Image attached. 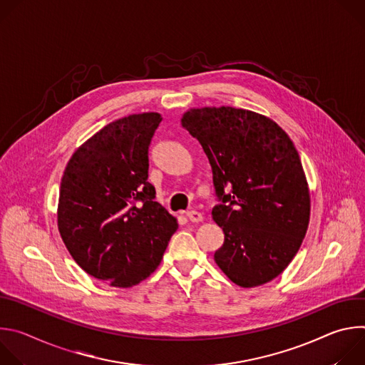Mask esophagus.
I'll use <instances>...</instances> for the list:
<instances>
[{"instance_id":"34e87169","label":"esophagus","mask_w":365,"mask_h":365,"mask_svg":"<svg viewBox=\"0 0 365 365\" xmlns=\"http://www.w3.org/2000/svg\"><path fill=\"white\" fill-rule=\"evenodd\" d=\"M186 217H187V220H189L190 222H200V221L203 220L202 214L197 212V211H187V212H186Z\"/></svg>"}]
</instances>
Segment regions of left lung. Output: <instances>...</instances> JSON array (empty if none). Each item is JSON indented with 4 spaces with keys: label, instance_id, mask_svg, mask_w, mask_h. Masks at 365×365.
<instances>
[{
    "label": "left lung",
    "instance_id": "8db88e82",
    "mask_svg": "<svg viewBox=\"0 0 365 365\" xmlns=\"http://www.w3.org/2000/svg\"><path fill=\"white\" fill-rule=\"evenodd\" d=\"M182 127L202 145L224 231L218 267L241 287L276 279L306 235L310 196L299 153L270 118L232 107L193 108Z\"/></svg>",
    "mask_w": 365,
    "mask_h": 365
}]
</instances>
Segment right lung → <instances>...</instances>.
Wrapping results in <instances>:
<instances>
[{
  "label": "right lung",
  "mask_w": 365,
  "mask_h": 365,
  "mask_svg": "<svg viewBox=\"0 0 365 365\" xmlns=\"http://www.w3.org/2000/svg\"><path fill=\"white\" fill-rule=\"evenodd\" d=\"M162 115L133 114L99 130L71 158L59 192L58 227L81 269L131 287L159 267L178 230L148 183V147Z\"/></svg>",
  "instance_id": "1"
}]
</instances>
